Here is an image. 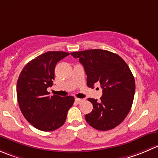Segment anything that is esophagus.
I'll return each mask as SVG.
<instances>
[{"instance_id": "esophagus-1", "label": "esophagus", "mask_w": 158, "mask_h": 158, "mask_svg": "<svg viewBox=\"0 0 158 158\" xmlns=\"http://www.w3.org/2000/svg\"><path fill=\"white\" fill-rule=\"evenodd\" d=\"M75 101H76V102H77V103H80L81 102H82V101H83V99H79V98H76Z\"/></svg>"}]
</instances>
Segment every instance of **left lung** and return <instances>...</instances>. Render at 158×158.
Returning a JSON list of instances; mask_svg holds the SVG:
<instances>
[{"label": "left lung", "instance_id": "8db88e82", "mask_svg": "<svg viewBox=\"0 0 158 158\" xmlns=\"http://www.w3.org/2000/svg\"><path fill=\"white\" fill-rule=\"evenodd\" d=\"M83 65L87 85L100 83V100L89 98L93 111L85 115L87 123L98 131H109L123 121L129 113L135 93V80L127 64L120 56L102 49L71 52Z\"/></svg>", "mask_w": 158, "mask_h": 158}]
</instances>
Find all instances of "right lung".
Returning <instances> with one entry per match:
<instances>
[{"label": "right lung", "instance_id": "1", "mask_svg": "<svg viewBox=\"0 0 158 158\" xmlns=\"http://www.w3.org/2000/svg\"><path fill=\"white\" fill-rule=\"evenodd\" d=\"M65 52H47L23 68L17 82V97L21 111L33 127L42 131L57 130L65 123L73 106V96H49L58 62L68 56Z\"/></svg>", "mask_w": 158, "mask_h": 158}]
</instances>
